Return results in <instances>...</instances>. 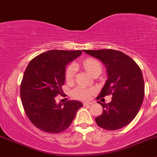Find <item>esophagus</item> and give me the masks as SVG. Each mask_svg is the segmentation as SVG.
<instances>
[{
	"mask_svg": "<svg viewBox=\"0 0 157 157\" xmlns=\"http://www.w3.org/2000/svg\"><path fill=\"white\" fill-rule=\"evenodd\" d=\"M92 105V102H83V105L84 106H86V105Z\"/></svg>",
	"mask_w": 157,
	"mask_h": 157,
	"instance_id": "esophagus-1",
	"label": "esophagus"
}]
</instances>
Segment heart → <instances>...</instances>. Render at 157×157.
Wrapping results in <instances>:
<instances>
[{
  "label": "heart",
  "instance_id": "1",
  "mask_svg": "<svg viewBox=\"0 0 157 157\" xmlns=\"http://www.w3.org/2000/svg\"><path fill=\"white\" fill-rule=\"evenodd\" d=\"M83 66L86 72L89 74H91L92 73L96 71H100L102 69L100 63L96 59L93 58H87L83 62ZM76 74V66L75 64H71L67 67L65 72V77L67 81H71L74 79ZM92 93V90H89L83 86H78L73 90V96L78 99L81 100H86L90 98V95Z\"/></svg>",
  "mask_w": 157,
  "mask_h": 157
}]
</instances>
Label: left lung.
<instances>
[{"instance_id":"left-lung-1","label":"left lung","mask_w":157,"mask_h":157,"mask_svg":"<svg viewBox=\"0 0 157 157\" xmlns=\"http://www.w3.org/2000/svg\"><path fill=\"white\" fill-rule=\"evenodd\" d=\"M83 52L99 60L106 69L108 79L97 99L112 95V101L108 104L98 102L103 112L96 118V124L108 131L128 125L138 113L144 97V82L140 67L132 58L119 51Z\"/></svg>"}]
</instances>
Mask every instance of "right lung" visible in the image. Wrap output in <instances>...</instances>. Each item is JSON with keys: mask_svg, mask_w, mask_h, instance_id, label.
<instances>
[{"mask_svg": "<svg viewBox=\"0 0 157 157\" xmlns=\"http://www.w3.org/2000/svg\"><path fill=\"white\" fill-rule=\"evenodd\" d=\"M82 54L80 50H50L30 61L20 85L22 104L32 123L45 132L57 134L70 127L78 109L79 101L56 103L62 93L66 66Z\"/></svg>", "mask_w": 157, "mask_h": 157, "instance_id": "add662e5", "label": "right lung"}]
</instances>
